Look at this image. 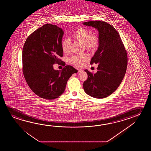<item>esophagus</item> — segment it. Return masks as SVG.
Here are the masks:
<instances>
[{
    "label": "esophagus",
    "mask_w": 151,
    "mask_h": 151,
    "mask_svg": "<svg viewBox=\"0 0 151 151\" xmlns=\"http://www.w3.org/2000/svg\"><path fill=\"white\" fill-rule=\"evenodd\" d=\"M78 72H81L83 70L81 69H80V68H78Z\"/></svg>",
    "instance_id": "34e87169"
}]
</instances>
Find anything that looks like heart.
Listing matches in <instances>:
<instances>
[{"mask_svg": "<svg viewBox=\"0 0 151 151\" xmlns=\"http://www.w3.org/2000/svg\"><path fill=\"white\" fill-rule=\"evenodd\" d=\"M73 38L79 42H83L84 47L91 51H94L99 45V39L96 34H91L87 29L80 27L72 34ZM71 41L68 39H65L61 42V47L65 53L70 52ZM90 58L87 53H81L72 57L70 60L73 65L78 67L83 66Z\"/></svg>", "mask_w": 151, "mask_h": 151, "instance_id": "obj_1", "label": "heart"}]
</instances>
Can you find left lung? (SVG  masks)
<instances>
[{"label":"left lung","instance_id":"1","mask_svg":"<svg viewBox=\"0 0 151 151\" xmlns=\"http://www.w3.org/2000/svg\"><path fill=\"white\" fill-rule=\"evenodd\" d=\"M83 25L92 26L99 32V45L91 60V64H98L96 73L85 70L88 78L83 90L90 96L103 99L116 91L125 75L127 65V53L119 33L109 24L90 21Z\"/></svg>","mask_w":151,"mask_h":151}]
</instances>
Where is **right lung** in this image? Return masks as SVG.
I'll return each mask as SVG.
<instances>
[{
  "label": "right lung",
  "mask_w": 151,
  "mask_h": 151,
  "mask_svg": "<svg viewBox=\"0 0 151 151\" xmlns=\"http://www.w3.org/2000/svg\"><path fill=\"white\" fill-rule=\"evenodd\" d=\"M64 32L58 26L47 24L32 33L26 39L22 52L23 71L27 83L38 96L55 99L64 92L68 80L78 70L67 65L55 70L63 56L61 40Z\"/></svg>",
  "instance_id": "right-lung-1"
}]
</instances>
